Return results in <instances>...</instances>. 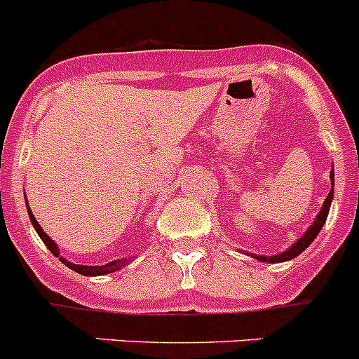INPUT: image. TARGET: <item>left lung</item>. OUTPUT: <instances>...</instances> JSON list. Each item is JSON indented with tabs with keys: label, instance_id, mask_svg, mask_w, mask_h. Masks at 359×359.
Masks as SVG:
<instances>
[{
	"label": "left lung",
	"instance_id": "1",
	"mask_svg": "<svg viewBox=\"0 0 359 359\" xmlns=\"http://www.w3.org/2000/svg\"><path fill=\"white\" fill-rule=\"evenodd\" d=\"M331 192H329V196L325 198V201H323L322 205V210H320V214L316 215L315 223L311 224L309 230L304 233L300 239L297 241V243L293 244V246H290V248L286 250V252L278 253V255H271V257H266V255H252L253 259H257V261H262V262H269V264H273V262H284V261H291V259H294V257H298L300 253L304 252V250L309 246L313 241H315V237L318 236L320 230H322V226L325 224V221H327V215H329V208H331V201H332V196H334V170H331Z\"/></svg>",
	"mask_w": 359,
	"mask_h": 359
}]
</instances>
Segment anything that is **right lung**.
<instances>
[{"mask_svg":"<svg viewBox=\"0 0 359 359\" xmlns=\"http://www.w3.org/2000/svg\"><path fill=\"white\" fill-rule=\"evenodd\" d=\"M28 208V217H30L32 224H34V228H36V231L39 233L41 241H43L44 244H46V248L50 250V252L53 253L55 257H59V261L62 262V264H66L68 268H72L73 271H77V273L81 275H86V277H98V275H107V273H113V271H116V269L122 268L123 264H128V259H120V261H111L107 262V264H102V266H81V264H73V262L66 261L65 257H61V253H59V248H57V244L53 243L52 239H50V236H46V231L41 228V224L37 223L36 217H34V214H32L30 207L27 205Z\"/></svg>","mask_w":359,"mask_h":359,"instance_id":"1","label":"right lung"}]
</instances>
